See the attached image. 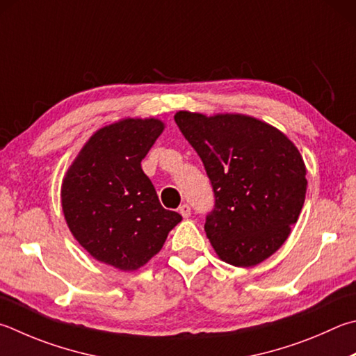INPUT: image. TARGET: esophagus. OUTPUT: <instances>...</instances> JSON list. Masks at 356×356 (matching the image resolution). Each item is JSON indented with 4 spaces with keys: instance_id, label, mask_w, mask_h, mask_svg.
Masks as SVG:
<instances>
[{
    "instance_id": "34e87169",
    "label": "esophagus",
    "mask_w": 356,
    "mask_h": 356,
    "mask_svg": "<svg viewBox=\"0 0 356 356\" xmlns=\"http://www.w3.org/2000/svg\"><path fill=\"white\" fill-rule=\"evenodd\" d=\"M179 213H180V215H182L184 218H188V216L191 215V207H190L188 204L180 205V207H179Z\"/></svg>"
}]
</instances>
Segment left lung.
<instances>
[{
  "label": "left lung",
  "mask_w": 356,
  "mask_h": 356,
  "mask_svg": "<svg viewBox=\"0 0 356 356\" xmlns=\"http://www.w3.org/2000/svg\"><path fill=\"white\" fill-rule=\"evenodd\" d=\"M180 132L215 191L205 234L222 261L250 268L282 248L305 202L307 168L285 134L254 116L180 111Z\"/></svg>",
  "instance_id": "1"
}]
</instances>
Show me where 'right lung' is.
<instances>
[{"label": "right lung", "mask_w": 356, "mask_h": 356, "mask_svg": "<svg viewBox=\"0 0 356 356\" xmlns=\"http://www.w3.org/2000/svg\"><path fill=\"white\" fill-rule=\"evenodd\" d=\"M159 118H122L96 131L62 180L68 229L95 260L137 270L182 221L165 210L141 160L163 132Z\"/></svg>", "instance_id": "right-lung-1"}]
</instances>
